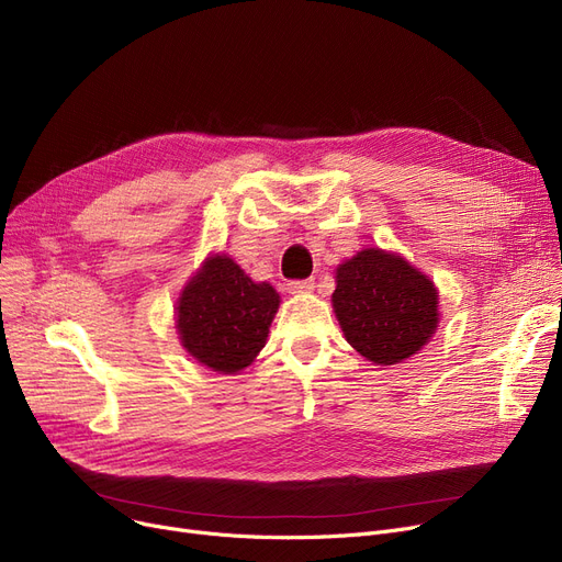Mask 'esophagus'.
I'll use <instances>...</instances> for the list:
<instances>
[{
	"mask_svg": "<svg viewBox=\"0 0 562 562\" xmlns=\"http://www.w3.org/2000/svg\"><path fill=\"white\" fill-rule=\"evenodd\" d=\"M289 293H310L314 291V280H291L286 284Z\"/></svg>",
	"mask_w": 562,
	"mask_h": 562,
	"instance_id": "obj_1",
	"label": "esophagus"
}]
</instances>
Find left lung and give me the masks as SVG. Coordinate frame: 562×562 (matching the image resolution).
I'll return each mask as SVG.
<instances>
[{
	"label": "left lung",
	"instance_id": "left-lung-1",
	"mask_svg": "<svg viewBox=\"0 0 562 562\" xmlns=\"http://www.w3.org/2000/svg\"><path fill=\"white\" fill-rule=\"evenodd\" d=\"M333 307L346 341L373 364H398L435 335L437 289L401 255L360 250L337 266Z\"/></svg>",
	"mask_w": 562,
	"mask_h": 562
}]
</instances>
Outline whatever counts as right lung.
Returning a JSON list of instances; mask_svg holds the SVG:
<instances>
[{"label": "right lung", "instance_id": "1", "mask_svg": "<svg viewBox=\"0 0 562 562\" xmlns=\"http://www.w3.org/2000/svg\"><path fill=\"white\" fill-rule=\"evenodd\" d=\"M278 307L269 282H252L232 257L214 255L177 299V333L193 360L236 373L263 348Z\"/></svg>", "mask_w": 562, "mask_h": 562}]
</instances>
